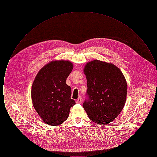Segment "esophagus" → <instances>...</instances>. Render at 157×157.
Listing matches in <instances>:
<instances>
[{"label":"esophagus","mask_w":157,"mask_h":157,"mask_svg":"<svg viewBox=\"0 0 157 157\" xmlns=\"http://www.w3.org/2000/svg\"><path fill=\"white\" fill-rule=\"evenodd\" d=\"M82 99L81 97H79V98L76 101V104H81L82 103Z\"/></svg>","instance_id":"esophagus-1"}]
</instances>
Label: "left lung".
Wrapping results in <instances>:
<instances>
[{
    "mask_svg": "<svg viewBox=\"0 0 157 157\" xmlns=\"http://www.w3.org/2000/svg\"><path fill=\"white\" fill-rule=\"evenodd\" d=\"M88 101L83 107L90 120L99 125L112 122L120 115L127 99L124 75L112 63L95 59L86 63Z\"/></svg>",
    "mask_w": 157,
    "mask_h": 157,
    "instance_id": "obj_1",
    "label": "left lung"
}]
</instances>
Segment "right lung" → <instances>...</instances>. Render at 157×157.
Here are the masks:
<instances>
[{
	"label": "right lung",
	"instance_id": "1",
	"mask_svg": "<svg viewBox=\"0 0 157 157\" xmlns=\"http://www.w3.org/2000/svg\"><path fill=\"white\" fill-rule=\"evenodd\" d=\"M74 67L69 60H52L39 70L33 82V106L42 121L56 126L67 120L70 108L75 104L71 88L66 83Z\"/></svg>",
	"mask_w": 157,
	"mask_h": 157
}]
</instances>
